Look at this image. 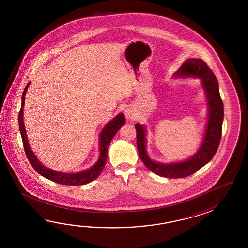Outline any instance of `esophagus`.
<instances>
[{
	"label": "esophagus",
	"mask_w": 248,
	"mask_h": 248,
	"mask_svg": "<svg viewBox=\"0 0 248 248\" xmlns=\"http://www.w3.org/2000/svg\"><path fill=\"white\" fill-rule=\"evenodd\" d=\"M125 115L129 120H133L135 118L134 111H132V109H130V108H126V110H125Z\"/></svg>",
	"instance_id": "1"
}]
</instances>
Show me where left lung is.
Segmentation results:
<instances>
[{
	"instance_id": "left-lung-1",
	"label": "left lung",
	"mask_w": 248,
	"mask_h": 248,
	"mask_svg": "<svg viewBox=\"0 0 248 248\" xmlns=\"http://www.w3.org/2000/svg\"><path fill=\"white\" fill-rule=\"evenodd\" d=\"M198 77L201 79L206 91L208 105V121L205 137L199 151L189 159L174 163H159L149 158L146 152L145 126L136 124L137 151L139 157L153 173L166 178H183L196 173L208 163L219 147L223 121V103L221 100L219 84L216 75L202 59L190 58L185 61L174 77Z\"/></svg>"
}]
</instances>
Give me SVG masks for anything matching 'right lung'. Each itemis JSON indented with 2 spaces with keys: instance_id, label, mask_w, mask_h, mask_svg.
Segmentation results:
<instances>
[{
  "instance_id": "add662e5",
  "label": "right lung",
  "mask_w": 248,
  "mask_h": 248,
  "mask_svg": "<svg viewBox=\"0 0 248 248\" xmlns=\"http://www.w3.org/2000/svg\"><path fill=\"white\" fill-rule=\"evenodd\" d=\"M29 85H30V82H28V84L25 88V90L23 91V94H22L21 108H20V111L18 113V125H19V130L21 134L24 150L26 152L27 158H28L30 164L32 165V168L35 169V171L42 175L43 177L50 180L52 182H55L57 184H60V185H86V184H89L90 182H92L93 180L96 179L106 166V158L108 156V148L111 143L112 137L115 136L118 130L126 122L124 114L123 113L118 114L113 120L108 122L105 127L103 128L100 134V140H99L100 141V144H99L100 145V148H99L100 156H99L98 160L96 161V163L91 169H87L83 172L74 173V174H65L62 172L54 171L52 169L45 168L42 164L40 163V161L38 160L34 153H32L30 145L28 143V141H27V133H26L24 121H23V108L25 105V96H26V93H27Z\"/></svg>"
}]
</instances>
